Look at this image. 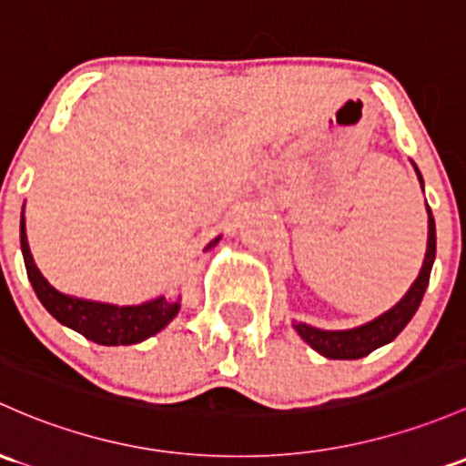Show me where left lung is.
<instances>
[{"mask_svg": "<svg viewBox=\"0 0 466 466\" xmlns=\"http://www.w3.org/2000/svg\"><path fill=\"white\" fill-rule=\"evenodd\" d=\"M418 178L422 183V174L418 171ZM424 187V185H422ZM429 209V241H427V254H424L422 270L420 277L415 279L410 290L401 297L398 306L390 308L389 312H384L377 319L364 323L360 328H352V330H319V328L306 326V323H292L295 330L299 332L303 341L308 346H312L319 355L328 357V360H360V357L370 355L380 346L389 344L395 337L404 330V326L413 319L415 310L422 303L424 292H427L431 268L435 261V220L433 214Z\"/></svg>", "mask_w": 466, "mask_h": 466, "instance_id": "left-lung-1", "label": "left lung"}]
</instances>
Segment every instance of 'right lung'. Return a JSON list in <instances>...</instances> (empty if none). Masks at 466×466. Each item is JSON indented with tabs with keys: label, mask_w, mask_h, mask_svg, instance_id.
I'll return each mask as SVG.
<instances>
[{
	"label": "right lung",
	"mask_w": 466,
	"mask_h": 466,
	"mask_svg": "<svg viewBox=\"0 0 466 466\" xmlns=\"http://www.w3.org/2000/svg\"><path fill=\"white\" fill-rule=\"evenodd\" d=\"M26 225H24V214H22V225H19V243H22V254H24V266H26L28 281H31L33 290L42 306L56 317L57 321L65 323V326L73 328L76 332H80L86 339L96 341L102 346H129L138 344V341L147 339V337L156 335L158 330H163L167 323L178 315V301H167L165 297L154 299V301H147L143 306H109V303H97V301H86V299H76L66 297L62 292H57L56 288L48 286L46 279L42 277L37 270V266L33 263L31 249H28L26 241ZM217 237L208 248H214L218 243Z\"/></svg>",
	"instance_id": "1"
}]
</instances>
